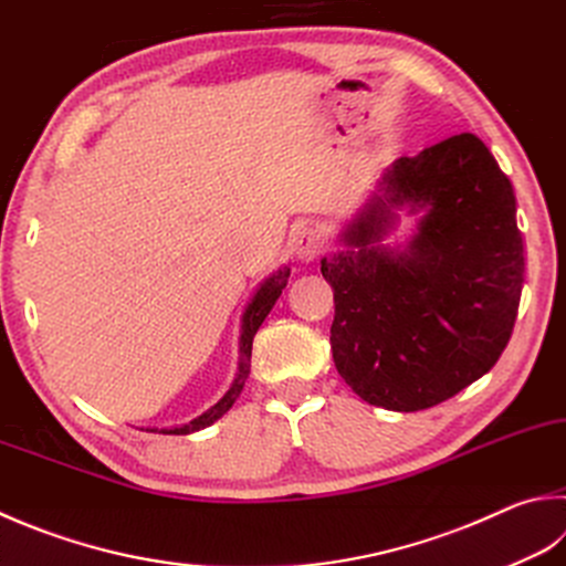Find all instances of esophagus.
<instances>
[{"instance_id": "34e87169", "label": "esophagus", "mask_w": 566, "mask_h": 566, "mask_svg": "<svg viewBox=\"0 0 566 566\" xmlns=\"http://www.w3.org/2000/svg\"><path fill=\"white\" fill-rule=\"evenodd\" d=\"M293 251L301 261H315L319 253L325 251V239L319 229L315 227H303L293 233Z\"/></svg>"}]
</instances>
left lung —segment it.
Returning <instances> with one entry per match:
<instances>
[{"label": "left lung", "instance_id": "8db88e82", "mask_svg": "<svg viewBox=\"0 0 566 566\" xmlns=\"http://www.w3.org/2000/svg\"><path fill=\"white\" fill-rule=\"evenodd\" d=\"M391 206L422 211L407 252L375 248ZM323 259L333 359L375 407L421 411L481 379L513 335L525 251L515 191L483 140L461 133L399 157Z\"/></svg>", "mask_w": 566, "mask_h": 566}]
</instances>
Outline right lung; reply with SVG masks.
I'll list each match as a JSON object with an SVG mask.
<instances>
[{"instance_id": "add662e5", "label": "right lung", "mask_w": 566, "mask_h": 566, "mask_svg": "<svg viewBox=\"0 0 566 566\" xmlns=\"http://www.w3.org/2000/svg\"><path fill=\"white\" fill-rule=\"evenodd\" d=\"M287 275H291V271L285 269V271H279V273H275L273 279L265 281V283L261 285V291L255 293L253 303L249 305V311L243 313L239 375H237V379H233L231 389H229L227 394H223V399H221L219 403H214V407H211L207 413H201L199 419L189 421V423H185V426H179V429H165L163 433H177V436H185V433H191V431H199V429H205V426L214 423V421L219 419V416H223V413H227V411L233 407V401L239 399V394H241V389H243V384H247V377H249V371H251V347H253V335H255V329L261 327V323L265 319V315L271 313V307L275 305V301H279V295L283 293V287H285V283H287Z\"/></svg>"}]
</instances>
